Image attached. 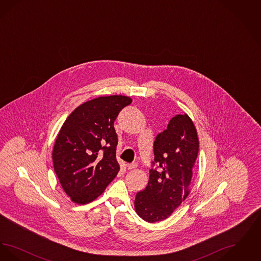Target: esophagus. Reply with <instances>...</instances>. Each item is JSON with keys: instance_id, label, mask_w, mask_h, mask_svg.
<instances>
[{"instance_id": "obj_1", "label": "esophagus", "mask_w": 261, "mask_h": 261, "mask_svg": "<svg viewBox=\"0 0 261 261\" xmlns=\"http://www.w3.org/2000/svg\"><path fill=\"white\" fill-rule=\"evenodd\" d=\"M137 166H138V165H137L136 162H132V163H130V164L127 165V168H128L129 170H131V169L136 168Z\"/></svg>"}]
</instances>
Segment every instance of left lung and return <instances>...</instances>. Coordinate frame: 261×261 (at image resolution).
Masks as SVG:
<instances>
[{
    "instance_id": "8db88e82",
    "label": "left lung",
    "mask_w": 261,
    "mask_h": 261,
    "mask_svg": "<svg viewBox=\"0 0 261 261\" xmlns=\"http://www.w3.org/2000/svg\"><path fill=\"white\" fill-rule=\"evenodd\" d=\"M198 153L199 139L192 119L187 114L175 115L155 137L148 186L137 193L135 210L142 219L162 221L187 199Z\"/></svg>"
}]
</instances>
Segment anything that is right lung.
I'll list each match as a JSON object with an SVG mask.
<instances>
[{
  "label": "right lung",
  "instance_id": "obj_1",
  "mask_svg": "<svg viewBox=\"0 0 261 261\" xmlns=\"http://www.w3.org/2000/svg\"><path fill=\"white\" fill-rule=\"evenodd\" d=\"M131 102L129 97L116 95L91 99L76 108L62 125L53 149L54 169L75 203L97 199L118 173L113 123Z\"/></svg>",
  "mask_w": 261,
  "mask_h": 261
}]
</instances>
